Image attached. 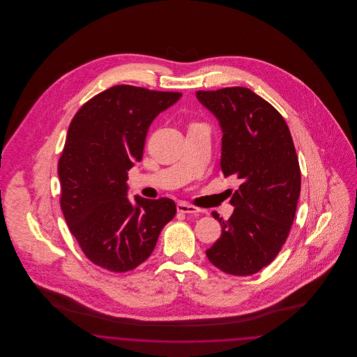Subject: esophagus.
Segmentation results:
<instances>
[{
  "label": "esophagus",
  "instance_id": "34e87169",
  "mask_svg": "<svg viewBox=\"0 0 357 357\" xmlns=\"http://www.w3.org/2000/svg\"><path fill=\"white\" fill-rule=\"evenodd\" d=\"M176 210L179 213H183V214H190V215H198L199 213H202L201 208L192 206V204H186V202H179L176 204Z\"/></svg>",
  "mask_w": 357,
  "mask_h": 357
}]
</instances>
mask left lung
<instances>
[{
  "mask_svg": "<svg viewBox=\"0 0 357 357\" xmlns=\"http://www.w3.org/2000/svg\"><path fill=\"white\" fill-rule=\"evenodd\" d=\"M198 100L220 120L223 176L241 181L221 223V237L206 250L208 261L233 275L268 266L288 239L301 191L298 158L282 115L249 88L198 91Z\"/></svg>",
  "mask_w": 357,
  "mask_h": 357,
  "instance_id": "1",
  "label": "left lung"
}]
</instances>
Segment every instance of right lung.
Instances as JSON below:
<instances>
[{"mask_svg": "<svg viewBox=\"0 0 357 357\" xmlns=\"http://www.w3.org/2000/svg\"><path fill=\"white\" fill-rule=\"evenodd\" d=\"M134 85L111 86L76 112L59 159L60 206L86 258L109 272L144 262L167 222L172 199L127 198L128 170L140 162L153 120L181 99Z\"/></svg>", "mask_w": 357, "mask_h": 357, "instance_id": "obj_1", "label": "right lung"}]
</instances>
